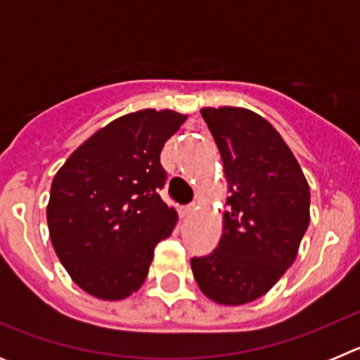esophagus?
<instances>
[{"mask_svg": "<svg viewBox=\"0 0 360 360\" xmlns=\"http://www.w3.org/2000/svg\"><path fill=\"white\" fill-rule=\"evenodd\" d=\"M193 209H195V207H193V205H186V207L180 209V214H182V216H189L191 212H193Z\"/></svg>", "mask_w": 360, "mask_h": 360, "instance_id": "obj_1", "label": "esophagus"}]
</instances>
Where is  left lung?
Listing matches in <instances>:
<instances>
[{
    "mask_svg": "<svg viewBox=\"0 0 360 360\" xmlns=\"http://www.w3.org/2000/svg\"><path fill=\"white\" fill-rule=\"evenodd\" d=\"M202 117L224 160L231 209L218 247L191 257V269L200 290L216 303H250L294 263L310 221V189L263 117L243 108H203Z\"/></svg>",
    "mask_w": 360,
    "mask_h": 360,
    "instance_id": "1",
    "label": "left lung"
}]
</instances>
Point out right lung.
<instances>
[{
    "instance_id": "1",
    "label": "right lung",
    "mask_w": 360,
    "mask_h": 360,
    "mask_svg": "<svg viewBox=\"0 0 360 360\" xmlns=\"http://www.w3.org/2000/svg\"><path fill=\"white\" fill-rule=\"evenodd\" d=\"M186 115L141 110L91 135L53 176L46 207L50 240L73 281L117 301L142 287L155 247L176 212L160 198L165 141Z\"/></svg>"
}]
</instances>
